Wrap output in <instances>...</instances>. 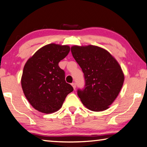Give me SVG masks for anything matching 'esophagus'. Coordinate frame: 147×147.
I'll use <instances>...</instances> for the list:
<instances>
[{
	"label": "esophagus",
	"instance_id": "obj_1",
	"mask_svg": "<svg viewBox=\"0 0 147 147\" xmlns=\"http://www.w3.org/2000/svg\"><path fill=\"white\" fill-rule=\"evenodd\" d=\"M71 85H72V86H73V88H74V90H75L76 88V83H72Z\"/></svg>",
	"mask_w": 147,
	"mask_h": 147
}]
</instances>
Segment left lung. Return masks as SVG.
I'll return each instance as SVG.
<instances>
[{
  "label": "left lung",
  "mask_w": 147,
  "mask_h": 147,
  "mask_svg": "<svg viewBox=\"0 0 147 147\" xmlns=\"http://www.w3.org/2000/svg\"><path fill=\"white\" fill-rule=\"evenodd\" d=\"M71 51L84 74L85 87L78 90L83 104L93 111L108 109L123 85L119 64L107 51L95 45H75Z\"/></svg>",
  "instance_id": "obj_1"
}]
</instances>
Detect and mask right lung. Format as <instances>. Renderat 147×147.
Segmentation results:
<instances>
[{
	"mask_svg": "<svg viewBox=\"0 0 147 147\" xmlns=\"http://www.w3.org/2000/svg\"><path fill=\"white\" fill-rule=\"evenodd\" d=\"M69 50L68 45L50 44L40 48L26 62L21 86L28 102L38 111L46 114L57 111L74 90L59 66Z\"/></svg>",
	"mask_w": 147,
	"mask_h": 147,
	"instance_id": "obj_1",
	"label": "right lung"
}]
</instances>
